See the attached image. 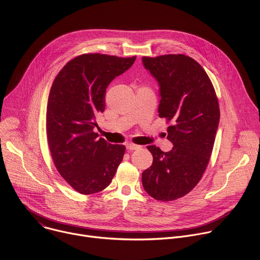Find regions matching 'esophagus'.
Returning a JSON list of instances; mask_svg holds the SVG:
<instances>
[{
  "label": "esophagus",
  "mask_w": 260,
  "mask_h": 260,
  "mask_svg": "<svg viewBox=\"0 0 260 260\" xmlns=\"http://www.w3.org/2000/svg\"><path fill=\"white\" fill-rule=\"evenodd\" d=\"M126 148H127V150H129V151H133V150H138V149H140L141 146H139V145H136V144H133V143H131V144H127V145H126Z\"/></svg>",
  "instance_id": "34e87169"
}]
</instances>
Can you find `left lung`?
Segmentation results:
<instances>
[{
  "label": "left lung",
  "instance_id": "8db88e82",
  "mask_svg": "<svg viewBox=\"0 0 260 260\" xmlns=\"http://www.w3.org/2000/svg\"><path fill=\"white\" fill-rule=\"evenodd\" d=\"M144 67L159 84L160 118L168 127L169 152L147 146L152 166L143 172L146 192L171 202L190 192L200 182L212 154L220 110L214 86L203 67L190 56L166 54L143 56Z\"/></svg>",
  "mask_w": 260,
  "mask_h": 260
}]
</instances>
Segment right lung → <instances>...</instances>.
Instances as JSON below:
<instances>
[{
  "instance_id": "add662e5",
  "label": "right lung",
  "mask_w": 260,
  "mask_h": 260,
  "mask_svg": "<svg viewBox=\"0 0 260 260\" xmlns=\"http://www.w3.org/2000/svg\"><path fill=\"white\" fill-rule=\"evenodd\" d=\"M136 56L85 53L71 59L55 77L46 109L49 150L59 175L81 194L104 190L125 153L93 132L105 110L106 88Z\"/></svg>"
}]
</instances>
